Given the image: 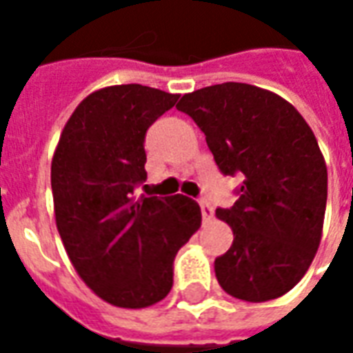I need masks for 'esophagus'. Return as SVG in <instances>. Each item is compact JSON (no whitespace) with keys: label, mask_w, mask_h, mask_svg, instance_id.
<instances>
[{"label":"esophagus","mask_w":353,"mask_h":353,"mask_svg":"<svg viewBox=\"0 0 353 353\" xmlns=\"http://www.w3.org/2000/svg\"><path fill=\"white\" fill-rule=\"evenodd\" d=\"M200 210H202V219L204 221H212L214 219V210L208 202H200Z\"/></svg>","instance_id":"esophagus-1"}]
</instances>
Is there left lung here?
<instances>
[{
  "instance_id": "left-lung-1",
  "label": "left lung",
  "mask_w": 353,
  "mask_h": 353,
  "mask_svg": "<svg viewBox=\"0 0 353 353\" xmlns=\"http://www.w3.org/2000/svg\"><path fill=\"white\" fill-rule=\"evenodd\" d=\"M176 108L206 134L223 174H244L236 204L215 212L234 236L214 263L219 285L245 303L285 295L323 232L327 166L314 132L288 100L245 83L183 94Z\"/></svg>"
}]
</instances>
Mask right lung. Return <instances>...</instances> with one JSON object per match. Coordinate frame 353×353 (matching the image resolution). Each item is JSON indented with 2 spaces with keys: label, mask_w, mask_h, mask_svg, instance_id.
Masks as SVG:
<instances>
[{
  "label": "right lung",
  "mask_w": 353,
  "mask_h": 353,
  "mask_svg": "<svg viewBox=\"0 0 353 353\" xmlns=\"http://www.w3.org/2000/svg\"><path fill=\"white\" fill-rule=\"evenodd\" d=\"M179 94L143 85L94 90L75 108L50 162L54 219L81 280L119 308L168 295L179 248L200 229L189 196H136L145 181V132Z\"/></svg>",
  "instance_id": "add662e5"
}]
</instances>
